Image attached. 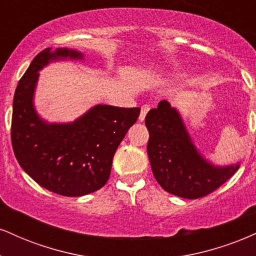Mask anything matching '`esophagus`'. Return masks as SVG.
<instances>
[{
    "label": "esophagus",
    "instance_id": "obj_1",
    "mask_svg": "<svg viewBox=\"0 0 256 256\" xmlns=\"http://www.w3.org/2000/svg\"><path fill=\"white\" fill-rule=\"evenodd\" d=\"M149 110H150L149 104H143V106H142L140 118H138V120H140V122H144V119H146V113L149 112Z\"/></svg>",
    "mask_w": 256,
    "mask_h": 256
}]
</instances>
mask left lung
<instances>
[{"instance_id":"1","label":"left lung","mask_w":256,"mask_h":256,"mask_svg":"<svg viewBox=\"0 0 256 256\" xmlns=\"http://www.w3.org/2000/svg\"><path fill=\"white\" fill-rule=\"evenodd\" d=\"M146 152L152 174L163 190L186 199L210 194L236 173L240 164L217 167L200 155L182 119L168 101L146 116Z\"/></svg>"}]
</instances>
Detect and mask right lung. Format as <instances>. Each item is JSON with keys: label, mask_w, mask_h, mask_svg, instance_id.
I'll list each match as a JSON object with an SVG mask.
<instances>
[{"label": "right lung", "mask_w": 256, "mask_h": 256, "mask_svg": "<svg viewBox=\"0 0 256 256\" xmlns=\"http://www.w3.org/2000/svg\"><path fill=\"white\" fill-rule=\"evenodd\" d=\"M82 60L81 52L45 48L18 83L12 116V146L21 168L44 188L81 196L106 184L113 156L140 108L96 104L69 124H48L36 114L33 96L39 70L51 60Z\"/></svg>", "instance_id": "obj_1"}]
</instances>
